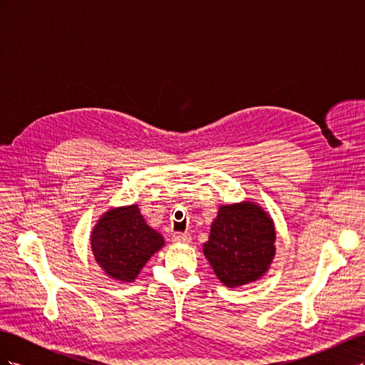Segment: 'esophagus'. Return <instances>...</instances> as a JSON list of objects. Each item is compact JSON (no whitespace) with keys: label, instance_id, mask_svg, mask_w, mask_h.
<instances>
[{"label":"esophagus","instance_id":"1","mask_svg":"<svg viewBox=\"0 0 365 365\" xmlns=\"http://www.w3.org/2000/svg\"><path fill=\"white\" fill-rule=\"evenodd\" d=\"M172 240L175 242V244H189V242L192 240V236L189 233H175L172 236Z\"/></svg>","mask_w":365,"mask_h":365}]
</instances>
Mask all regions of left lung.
Masks as SVG:
<instances>
[{
  "instance_id": "left-lung-1",
  "label": "left lung",
  "mask_w": 365,
  "mask_h": 365,
  "mask_svg": "<svg viewBox=\"0 0 365 365\" xmlns=\"http://www.w3.org/2000/svg\"><path fill=\"white\" fill-rule=\"evenodd\" d=\"M202 251L228 288L257 282L275 256L274 220L252 201L220 205Z\"/></svg>"
}]
</instances>
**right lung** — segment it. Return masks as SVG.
<instances>
[{"label":"right lung","mask_w":365,"mask_h":365,"mask_svg":"<svg viewBox=\"0 0 365 365\" xmlns=\"http://www.w3.org/2000/svg\"><path fill=\"white\" fill-rule=\"evenodd\" d=\"M164 237L150 228L137 204L109 208L91 231V251L106 275L121 283L134 282Z\"/></svg>","instance_id":"1"}]
</instances>
